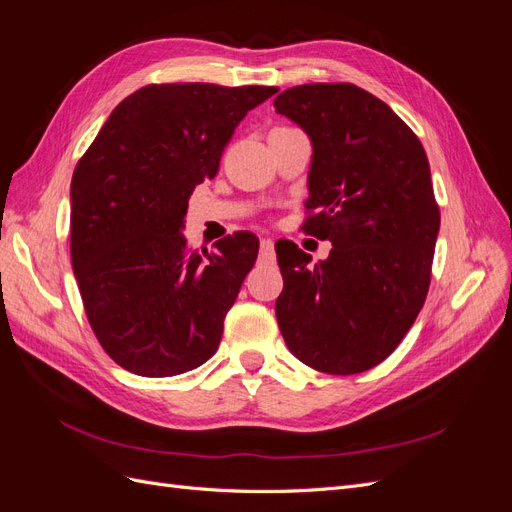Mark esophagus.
Returning a JSON list of instances; mask_svg holds the SVG:
<instances>
[{
  "mask_svg": "<svg viewBox=\"0 0 512 512\" xmlns=\"http://www.w3.org/2000/svg\"><path fill=\"white\" fill-rule=\"evenodd\" d=\"M260 260L262 262H273V241L271 239L260 241Z\"/></svg>",
  "mask_w": 512,
  "mask_h": 512,
  "instance_id": "1",
  "label": "esophagus"
}]
</instances>
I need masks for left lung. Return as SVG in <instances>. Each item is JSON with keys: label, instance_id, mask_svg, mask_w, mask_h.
<instances>
[{"label": "left lung", "instance_id": "8db88e82", "mask_svg": "<svg viewBox=\"0 0 512 512\" xmlns=\"http://www.w3.org/2000/svg\"><path fill=\"white\" fill-rule=\"evenodd\" d=\"M273 106L312 138L301 230L333 243L318 265L297 243H275L277 324L301 363L361 374L399 346L427 297L440 230L427 153L389 104L352 83L290 87Z\"/></svg>", "mask_w": 512, "mask_h": 512}]
</instances>
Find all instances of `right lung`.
<instances>
[{
    "label": "right lung",
    "instance_id": "1",
    "mask_svg": "<svg viewBox=\"0 0 512 512\" xmlns=\"http://www.w3.org/2000/svg\"><path fill=\"white\" fill-rule=\"evenodd\" d=\"M277 87L145 85L115 106L70 185V258L100 346L145 378L179 376L215 354L258 256L239 230L192 250L188 198L220 170L239 121Z\"/></svg>",
    "mask_w": 512,
    "mask_h": 512
}]
</instances>
